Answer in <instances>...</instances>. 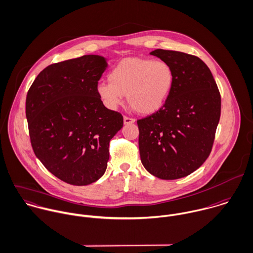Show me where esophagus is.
Masks as SVG:
<instances>
[{
    "label": "esophagus",
    "mask_w": 253,
    "mask_h": 253,
    "mask_svg": "<svg viewBox=\"0 0 253 253\" xmlns=\"http://www.w3.org/2000/svg\"><path fill=\"white\" fill-rule=\"evenodd\" d=\"M124 124H131V123H134L135 122V119L132 118V117H129V116H124Z\"/></svg>",
    "instance_id": "obj_1"
}]
</instances>
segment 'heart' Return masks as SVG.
Returning a JSON list of instances; mask_svg holds the SVG:
<instances>
[{
  "instance_id": "1",
  "label": "heart",
  "mask_w": 253,
  "mask_h": 253,
  "mask_svg": "<svg viewBox=\"0 0 253 253\" xmlns=\"http://www.w3.org/2000/svg\"><path fill=\"white\" fill-rule=\"evenodd\" d=\"M108 82L100 83L97 91L104 104L115 109L123 96L139 113L159 110L169 98L174 85V72L164 60L129 57L119 61L108 73Z\"/></svg>"
}]
</instances>
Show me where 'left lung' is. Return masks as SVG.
I'll return each instance as SVG.
<instances>
[{
	"instance_id": "1",
	"label": "left lung",
	"mask_w": 253,
	"mask_h": 253,
	"mask_svg": "<svg viewBox=\"0 0 253 253\" xmlns=\"http://www.w3.org/2000/svg\"><path fill=\"white\" fill-rule=\"evenodd\" d=\"M151 54L171 66L174 85L159 110L137 120L141 160L159 179H180L200 168L211 152L221 96L200 57L161 49Z\"/></svg>"
}]
</instances>
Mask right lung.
<instances>
[{
  "label": "right lung",
  "instance_id": "right-lung-1",
  "mask_svg": "<svg viewBox=\"0 0 253 253\" xmlns=\"http://www.w3.org/2000/svg\"><path fill=\"white\" fill-rule=\"evenodd\" d=\"M107 67L96 54L53 63L28 90L25 112L35 155L61 181L86 186L104 174L109 142L123 126L97 88Z\"/></svg>",
  "mask_w": 253,
  "mask_h": 253
}]
</instances>
